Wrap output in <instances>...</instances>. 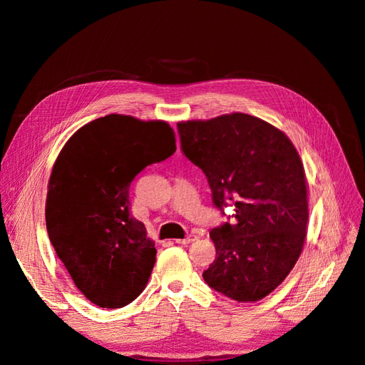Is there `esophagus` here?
Returning <instances> with one entry per match:
<instances>
[{
  "label": "esophagus",
  "instance_id": "esophagus-1",
  "mask_svg": "<svg viewBox=\"0 0 365 365\" xmlns=\"http://www.w3.org/2000/svg\"><path fill=\"white\" fill-rule=\"evenodd\" d=\"M193 240H196V236H193V235H189L187 237H184V239H176L175 242L176 244H181V245H187V244H192Z\"/></svg>",
  "mask_w": 365,
  "mask_h": 365
}]
</instances>
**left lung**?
I'll return each mask as SVG.
<instances>
[{
	"label": "left lung",
	"mask_w": 365,
	"mask_h": 365,
	"mask_svg": "<svg viewBox=\"0 0 365 365\" xmlns=\"http://www.w3.org/2000/svg\"><path fill=\"white\" fill-rule=\"evenodd\" d=\"M184 155L207 176L213 202L231 204L236 224L210 231L216 259L202 277L239 303H254L288 277L307 235V181L283 130L233 113L180 121Z\"/></svg>",
	"instance_id": "left-lung-1"
}]
</instances>
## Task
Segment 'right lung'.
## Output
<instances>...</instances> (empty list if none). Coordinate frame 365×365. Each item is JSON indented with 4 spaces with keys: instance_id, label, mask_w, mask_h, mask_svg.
I'll list each match as a JSON object with an SVG mask.
<instances>
[{
    "instance_id": "add662e5",
    "label": "right lung",
    "mask_w": 365,
    "mask_h": 365,
    "mask_svg": "<svg viewBox=\"0 0 365 365\" xmlns=\"http://www.w3.org/2000/svg\"><path fill=\"white\" fill-rule=\"evenodd\" d=\"M168 121L109 114L65 143L47 187L51 245L91 303L117 309L146 288L155 242L129 213V185L146 165L176 150Z\"/></svg>"
}]
</instances>
